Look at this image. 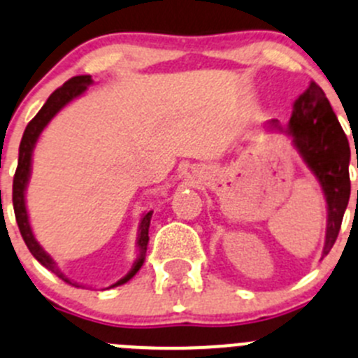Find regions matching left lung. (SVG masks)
Wrapping results in <instances>:
<instances>
[{
	"mask_svg": "<svg viewBox=\"0 0 358 358\" xmlns=\"http://www.w3.org/2000/svg\"><path fill=\"white\" fill-rule=\"evenodd\" d=\"M269 126L292 138L294 147L320 182L327 201V231L322 255H327L338 238L350 201L348 138L324 91L315 82L296 99L285 129L276 119L269 120Z\"/></svg>",
	"mask_w": 358,
	"mask_h": 358,
	"instance_id": "8db88e82",
	"label": "left lung"
}]
</instances>
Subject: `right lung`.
<instances>
[{"label":"right lung","instance_id":"obj_1","mask_svg":"<svg viewBox=\"0 0 358 358\" xmlns=\"http://www.w3.org/2000/svg\"><path fill=\"white\" fill-rule=\"evenodd\" d=\"M92 78L89 75H80V76H73L69 78L68 82L64 83L62 87H59L57 91L52 92L48 96L47 103L41 106L40 112L34 115V119L27 124L26 131L22 134V140H20V147H19V164H17L15 169V176H13V194H12V201H13V211H15V220L17 225H19V231L22 234L24 243L27 245L29 252L33 253L34 259L45 266L48 271L54 273L55 276L62 280V282L69 283V285L78 287L76 283L69 282L64 275L61 273V269L57 267V264L54 262L50 255L45 252L43 248L40 246V243L34 239L33 231H31V224H29V217H27V210H26V187L27 182H29V175H31V157H33V150L34 145H36L38 138H40L41 131L47 127V124L68 105L69 101H73L75 98L82 96L83 92L87 91V87L91 85ZM154 211H148L141 217L140 222V231H138V257L134 260L133 267H131V271L127 273L124 278H120L115 285L112 287H119L124 285L126 282H129L138 271H140V267L143 266L145 262V253H147V245H148V227H150V218Z\"/></svg>","mask_w":358,"mask_h":358}]
</instances>
